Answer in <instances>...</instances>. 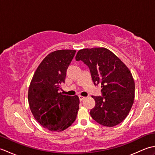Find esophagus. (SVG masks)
Wrapping results in <instances>:
<instances>
[{
  "instance_id": "obj_1",
  "label": "esophagus",
  "mask_w": 155,
  "mask_h": 155,
  "mask_svg": "<svg viewBox=\"0 0 155 155\" xmlns=\"http://www.w3.org/2000/svg\"><path fill=\"white\" fill-rule=\"evenodd\" d=\"M78 97H79V100L81 101H83L85 98V97H83V96H81V95H79V96H78Z\"/></svg>"
}]
</instances>
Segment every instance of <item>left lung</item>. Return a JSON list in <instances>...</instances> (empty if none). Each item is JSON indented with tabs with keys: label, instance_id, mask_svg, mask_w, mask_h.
I'll use <instances>...</instances> for the list:
<instances>
[{
	"label": "left lung",
	"instance_id": "8db88e82",
	"mask_svg": "<svg viewBox=\"0 0 155 155\" xmlns=\"http://www.w3.org/2000/svg\"><path fill=\"white\" fill-rule=\"evenodd\" d=\"M75 58L88 66L95 85L101 84L102 96H92L95 107L91 110V117L105 127L120 124L134 103L135 85L129 69L105 48L82 49Z\"/></svg>",
	"mask_w": 155,
	"mask_h": 155
}]
</instances>
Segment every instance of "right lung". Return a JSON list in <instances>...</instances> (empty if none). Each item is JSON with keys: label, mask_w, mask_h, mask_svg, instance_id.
<instances>
[{"label": "right lung", "mask_w": 155, "mask_h": 155, "mask_svg": "<svg viewBox=\"0 0 155 155\" xmlns=\"http://www.w3.org/2000/svg\"><path fill=\"white\" fill-rule=\"evenodd\" d=\"M74 50L51 52L39 64L28 88V100L36 120L51 131L61 132L77 118L79 98L62 94L67 70L75 54Z\"/></svg>", "instance_id": "obj_1"}]
</instances>
